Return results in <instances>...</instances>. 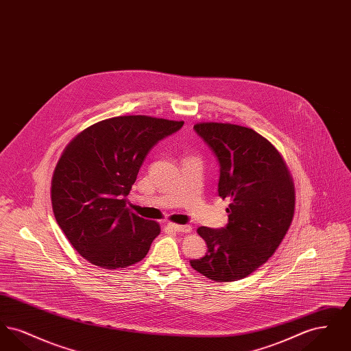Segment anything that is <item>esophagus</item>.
Masks as SVG:
<instances>
[{
	"label": "esophagus",
	"instance_id": "esophagus-1",
	"mask_svg": "<svg viewBox=\"0 0 351 351\" xmlns=\"http://www.w3.org/2000/svg\"><path fill=\"white\" fill-rule=\"evenodd\" d=\"M167 226L171 230L179 232V233H191V232H192V228H191L189 225H178V223L168 222Z\"/></svg>",
	"mask_w": 351,
	"mask_h": 351
}]
</instances>
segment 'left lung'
Instances as JSON below:
<instances>
[{"instance_id":"8db88e82","label":"left lung","mask_w":351,"mask_h":351,"mask_svg":"<svg viewBox=\"0 0 351 351\" xmlns=\"http://www.w3.org/2000/svg\"><path fill=\"white\" fill-rule=\"evenodd\" d=\"M193 129L217 156L218 195L229 200V223L197 229L208 252L191 266L210 280L235 282L265 265L282 243L295 215V184L282 154L252 129L222 122Z\"/></svg>"}]
</instances>
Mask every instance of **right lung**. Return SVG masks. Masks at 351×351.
Masks as SVG:
<instances>
[{"instance_id": "1", "label": "right lung", "mask_w": 351, "mask_h": 351, "mask_svg": "<svg viewBox=\"0 0 351 351\" xmlns=\"http://www.w3.org/2000/svg\"><path fill=\"white\" fill-rule=\"evenodd\" d=\"M183 123L150 116L108 118L66 146L51 180L52 210L72 247L89 263L126 268L147 255L160 226L129 212L125 197L151 147Z\"/></svg>"}]
</instances>
